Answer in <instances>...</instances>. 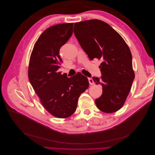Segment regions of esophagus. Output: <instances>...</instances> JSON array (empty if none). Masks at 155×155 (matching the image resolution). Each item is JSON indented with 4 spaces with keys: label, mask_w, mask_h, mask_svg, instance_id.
Listing matches in <instances>:
<instances>
[{
    "label": "esophagus",
    "mask_w": 155,
    "mask_h": 155,
    "mask_svg": "<svg viewBox=\"0 0 155 155\" xmlns=\"http://www.w3.org/2000/svg\"><path fill=\"white\" fill-rule=\"evenodd\" d=\"M88 79V82H89V83H90V85H94V80L92 78H89Z\"/></svg>",
    "instance_id": "esophagus-1"
}]
</instances>
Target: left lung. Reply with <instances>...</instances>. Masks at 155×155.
Masks as SVG:
<instances>
[{"label": "left lung", "mask_w": 155, "mask_h": 155, "mask_svg": "<svg viewBox=\"0 0 155 155\" xmlns=\"http://www.w3.org/2000/svg\"><path fill=\"white\" fill-rule=\"evenodd\" d=\"M74 33L89 59L101 61V79L93 77L103 90L95 100L97 107L106 113L118 111L125 104L135 76L128 45L118 32L100 20L76 22Z\"/></svg>", "instance_id": "8db88e82"}]
</instances>
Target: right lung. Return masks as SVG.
Wrapping results in <instances>:
<instances>
[{
    "label": "right lung",
    "instance_id": "obj_1",
    "mask_svg": "<svg viewBox=\"0 0 155 155\" xmlns=\"http://www.w3.org/2000/svg\"><path fill=\"white\" fill-rule=\"evenodd\" d=\"M74 23L59 24L43 31L30 55L28 78L40 101L50 114L67 118L76 111L81 94L88 88V78L81 73L71 78L58 70L63 63L59 50L72 35Z\"/></svg>",
    "mask_w": 155,
    "mask_h": 155
}]
</instances>
